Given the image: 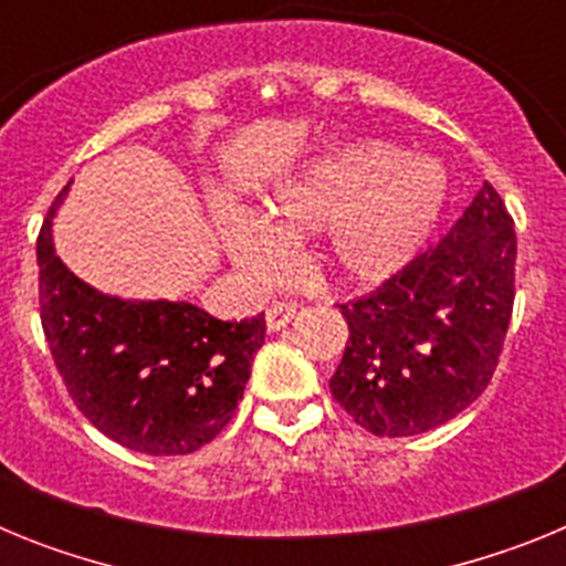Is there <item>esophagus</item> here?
Wrapping results in <instances>:
<instances>
[{
    "instance_id": "1",
    "label": "esophagus",
    "mask_w": 566,
    "mask_h": 566,
    "mask_svg": "<svg viewBox=\"0 0 566 566\" xmlns=\"http://www.w3.org/2000/svg\"><path fill=\"white\" fill-rule=\"evenodd\" d=\"M297 314V303L292 300H272L266 308V326L269 332H280L292 323V317Z\"/></svg>"
}]
</instances>
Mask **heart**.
<instances>
[{
	"label": "heart",
	"mask_w": 566,
	"mask_h": 566,
	"mask_svg": "<svg viewBox=\"0 0 566 566\" xmlns=\"http://www.w3.org/2000/svg\"><path fill=\"white\" fill-rule=\"evenodd\" d=\"M451 178L433 158H408L388 142H365L323 155L258 214H227L223 232L234 258L249 269H266L280 234L328 229V258L348 277H382L411 260L442 221Z\"/></svg>",
	"instance_id": "heart-1"
}]
</instances>
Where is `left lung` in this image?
<instances>
[{
    "label": "left lung",
    "mask_w": 566,
    "mask_h": 566,
    "mask_svg": "<svg viewBox=\"0 0 566 566\" xmlns=\"http://www.w3.org/2000/svg\"><path fill=\"white\" fill-rule=\"evenodd\" d=\"M516 300V229L484 181L437 247L339 303L348 343L332 397L374 437L439 428L493 379Z\"/></svg>",
    "instance_id": "1"
}]
</instances>
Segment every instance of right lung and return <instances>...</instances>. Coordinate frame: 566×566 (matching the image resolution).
I'll return each instance as SVG.
<instances>
[{
	"label": "right lung",
	"instance_id": "obj_1",
	"mask_svg": "<svg viewBox=\"0 0 566 566\" xmlns=\"http://www.w3.org/2000/svg\"><path fill=\"white\" fill-rule=\"evenodd\" d=\"M50 207L36 240L39 312L56 371L104 437L149 457L212 442L243 399L266 317L223 323L192 303H127L90 289L53 252Z\"/></svg>",
	"mask_w": 566,
	"mask_h": 566
}]
</instances>
